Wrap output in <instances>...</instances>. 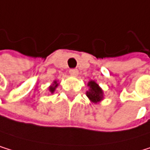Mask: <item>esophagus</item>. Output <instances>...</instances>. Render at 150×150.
<instances>
[{
    "mask_svg": "<svg viewBox=\"0 0 150 150\" xmlns=\"http://www.w3.org/2000/svg\"><path fill=\"white\" fill-rule=\"evenodd\" d=\"M69 74L71 76H76L78 74V70L77 69H70L69 70Z\"/></svg>",
    "mask_w": 150,
    "mask_h": 150,
    "instance_id": "esophagus-1",
    "label": "esophagus"
}]
</instances>
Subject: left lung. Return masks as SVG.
Here are the masks:
<instances>
[{
    "mask_svg": "<svg viewBox=\"0 0 150 150\" xmlns=\"http://www.w3.org/2000/svg\"><path fill=\"white\" fill-rule=\"evenodd\" d=\"M87 86H89L88 91H86V96L92 103L97 104L103 99V90L100 88L95 81H89Z\"/></svg>",
    "mask_w": 150,
    "mask_h": 150,
    "instance_id": "1",
    "label": "left lung"
}]
</instances>
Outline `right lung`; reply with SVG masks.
Instances as JSON below:
<instances>
[{
    "label": "right lung",
    "instance_id": "1",
    "mask_svg": "<svg viewBox=\"0 0 150 150\" xmlns=\"http://www.w3.org/2000/svg\"><path fill=\"white\" fill-rule=\"evenodd\" d=\"M57 86H58V84H57V82L56 81H54V83H53V85L52 86H49V91L51 92V93H54V91H55V88L57 87Z\"/></svg>",
    "mask_w": 150,
    "mask_h": 150
}]
</instances>
